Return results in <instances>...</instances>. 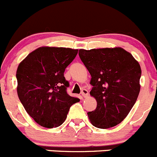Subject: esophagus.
Wrapping results in <instances>:
<instances>
[{
    "instance_id": "1",
    "label": "esophagus",
    "mask_w": 157,
    "mask_h": 157,
    "mask_svg": "<svg viewBox=\"0 0 157 157\" xmlns=\"http://www.w3.org/2000/svg\"><path fill=\"white\" fill-rule=\"evenodd\" d=\"M81 95L83 97H86L88 96V90L86 89L82 90L81 91Z\"/></svg>"
}]
</instances>
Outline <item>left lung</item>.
I'll return each mask as SVG.
<instances>
[{"label": "left lung", "instance_id": "obj_1", "mask_svg": "<svg viewBox=\"0 0 157 157\" xmlns=\"http://www.w3.org/2000/svg\"><path fill=\"white\" fill-rule=\"evenodd\" d=\"M79 56L91 75L90 94L97 103L96 109L87 113L90 121L100 129L121 124L140 90V63L121 48L80 49Z\"/></svg>", "mask_w": 157, "mask_h": 157}]
</instances>
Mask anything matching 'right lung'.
Here are the masks:
<instances>
[{"instance_id":"1","label":"right lung","mask_w":157,"mask_h":157,"mask_svg":"<svg viewBox=\"0 0 157 157\" xmlns=\"http://www.w3.org/2000/svg\"><path fill=\"white\" fill-rule=\"evenodd\" d=\"M77 52L71 48L40 47L18 65V97L27 113L41 127L60 126L70 107L80 101L67 94L69 83L63 76Z\"/></svg>"}]
</instances>
